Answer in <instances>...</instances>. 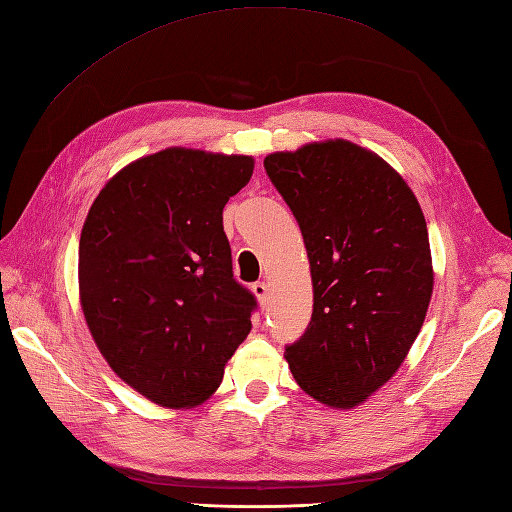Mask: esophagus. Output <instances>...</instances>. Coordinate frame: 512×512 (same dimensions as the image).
<instances>
[{"instance_id":"34e87169","label":"esophagus","mask_w":512,"mask_h":512,"mask_svg":"<svg viewBox=\"0 0 512 512\" xmlns=\"http://www.w3.org/2000/svg\"><path fill=\"white\" fill-rule=\"evenodd\" d=\"M253 294L257 296L259 305L266 307V305H268V298H270V285H268L266 281H257V283L253 285Z\"/></svg>"}]
</instances>
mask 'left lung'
Segmentation results:
<instances>
[{"mask_svg":"<svg viewBox=\"0 0 512 512\" xmlns=\"http://www.w3.org/2000/svg\"><path fill=\"white\" fill-rule=\"evenodd\" d=\"M303 233L313 313L285 348L298 387L355 409L398 372L432 296L430 242L413 190L381 155L335 138L266 155Z\"/></svg>","mask_w":512,"mask_h":512,"instance_id":"obj_1","label":"left lung"}]
</instances>
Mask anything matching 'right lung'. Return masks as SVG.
Returning a JSON list of instances; mask_svg holds the SVG:
<instances>
[{"instance_id":"add662e5","label":"right lung","mask_w":512,"mask_h":512,"mask_svg":"<svg viewBox=\"0 0 512 512\" xmlns=\"http://www.w3.org/2000/svg\"><path fill=\"white\" fill-rule=\"evenodd\" d=\"M251 155L168 147L121 168L88 209L80 303L112 372L147 400L192 409L251 333L255 296L233 279L222 209Z\"/></svg>"}]
</instances>
